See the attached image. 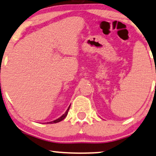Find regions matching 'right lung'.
Returning a JSON list of instances; mask_svg holds the SVG:
<instances>
[{
	"label": "right lung",
	"mask_w": 156,
	"mask_h": 156,
	"mask_svg": "<svg viewBox=\"0 0 156 156\" xmlns=\"http://www.w3.org/2000/svg\"><path fill=\"white\" fill-rule=\"evenodd\" d=\"M70 105L69 106V107L68 108V109H67V111L66 112V113H65L64 114H62V116H61V117H60V118H58V119H55V120H54V121H52V122H47V124H53V123H58V122H60V121H62V120H63L66 117V116L68 115V111H69V109H70Z\"/></svg>",
	"instance_id": "1"
}]
</instances>
